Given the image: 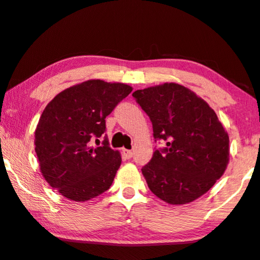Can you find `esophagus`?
<instances>
[{
    "mask_svg": "<svg viewBox=\"0 0 260 260\" xmlns=\"http://www.w3.org/2000/svg\"><path fill=\"white\" fill-rule=\"evenodd\" d=\"M122 154L126 159H131L133 157V152L131 150H126V148H123V150H122Z\"/></svg>",
    "mask_w": 260,
    "mask_h": 260,
    "instance_id": "obj_1",
    "label": "esophagus"
}]
</instances>
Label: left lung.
Listing matches in <instances>:
<instances>
[{
    "mask_svg": "<svg viewBox=\"0 0 260 260\" xmlns=\"http://www.w3.org/2000/svg\"><path fill=\"white\" fill-rule=\"evenodd\" d=\"M164 148L141 171L148 188L170 205H185L206 193L223 175L230 138L208 103L176 83L133 92Z\"/></svg>",
    "mask_w": 260,
    "mask_h": 260,
    "instance_id": "1",
    "label": "left lung"
}]
</instances>
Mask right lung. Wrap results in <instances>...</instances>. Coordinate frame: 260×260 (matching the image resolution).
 Segmentation results:
<instances>
[{
    "label": "right lung",
    "mask_w": 260,
    "mask_h": 260,
    "mask_svg": "<svg viewBox=\"0 0 260 260\" xmlns=\"http://www.w3.org/2000/svg\"><path fill=\"white\" fill-rule=\"evenodd\" d=\"M132 91L123 83L90 79L70 86L46 106L36 129L40 171L54 190L84 202L112 185L121 165L119 151L109 146L106 117ZM96 140L99 146L91 147Z\"/></svg>",
    "instance_id": "right-lung-1"
}]
</instances>
